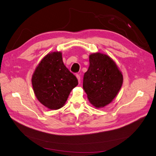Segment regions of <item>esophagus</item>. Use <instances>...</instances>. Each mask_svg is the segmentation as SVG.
I'll list each match as a JSON object with an SVG mask.
<instances>
[{"instance_id": "obj_1", "label": "esophagus", "mask_w": 156, "mask_h": 156, "mask_svg": "<svg viewBox=\"0 0 156 156\" xmlns=\"http://www.w3.org/2000/svg\"><path fill=\"white\" fill-rule=\"evenodd\" d=\"M76 77L78 79V81H79V83H81V77H80V75L79 74H77L76 75Z\"/></svg>"}]
</instances>
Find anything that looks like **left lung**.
<instances>
[{
    "label": "left lung",
    "instance_id": "8db88e82",
    "mask_svg": "<svg viewBox=\"0 0 156 156\" xmlns=\"http://www.w3.org/2000/svg\"><path fill=\"white\" fill-rule=\"evenodd\" d=\"M90 65L83 77V88L96 108L110 103L123 83V75L109 56L97 53L89 56Z\"/></svg>",
    "mask_w": 156,
    "mask_h": 156
}]
</instances>
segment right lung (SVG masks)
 I'll list each match as a JSON object with an SVG mask.
<instances>
[{
	"label": "right lung",
	"mask_w": 156,
	"mask_h": 156,
	"mask_svg": "<svg viewBox=\"0 0 156 156\" xmlns=\"http://www.w3.org/2000/svg\"><path fill=\"white\" fill-rule=\"evenodd\" d=\"M32 84L39 101L50 109L56 110L64 106L78 80L65 66L62 53L52 52L37 66Z\"/></svg>",
	"instance_id": "obj_1"
}]
</instances>
